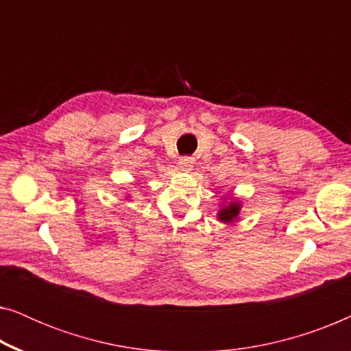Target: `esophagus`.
<instances>
[{"label":"esophagus","instance_id":"esophagus-1","mask_svg":"<svg viewBox=\"0 0 351 351\" xmlns=\"http://www.w3.org/2000/svg\"><path fill=\"white\" fill-rule=\"evenodd\" d=\"M195 165V160L191 156H182L179 161V167L182 171H190Z\"/></svg>","mask_w":351,"mask_h":351}]
</instances>
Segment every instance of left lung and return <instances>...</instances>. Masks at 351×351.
Listing matches in <instances>:
<instances>
[{
  "label": "left lung",
  "mask_w": 351,
  "mask_h": 351,
  "mask_svg": "<svg viewBox=\"0 0 351 351\" xmlns=\"http://www.w3.org/2000/svg\"><path fill=\"white\" fill-rule=\"evenodd\" d=\"M239 214V204L238 203H230L228 206L219 213V219L222 222H232L233 219H237V215Z\"/></svg>",
  "instance_id": "1"
}]
</instances>
